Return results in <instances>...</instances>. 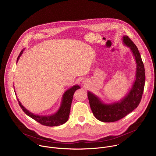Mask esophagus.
<instances>
[{
	"label": "esophagus",
	"mask_w": 156,
	"mask_h": 156,
	"mask_svg": "<svg viewBox=\"0 0 156 156\" xmlns=\"http://www.w3.org/2000/svg\"><path fill=\"white\" fill-rule=\"evenodd\" d=\"M82 83H83V84H85V83H86V81H85V80H83V82H82Z\"/></svg>",
	"instance_id": "esophagus-1"
}]
</instances>
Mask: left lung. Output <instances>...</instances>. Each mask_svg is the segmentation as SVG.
<instances>
[{
  "mask_svg": "<svg viewBox=\"0 0 156 156\" xmlns=\"http://www.w3.org/2000/svg\"><path fill=\"white\" fill-rule=\"evenodd\" d=\"M123 43L133 52L136 62L135 80L128 93L120 101L105 104L96 95L88 91V98L92 112L95 117L103 122L117 121L136 109L140 104L143 94L145 73L144 65L136 45L128 36H123Z\"/></svg>",
  "mask_w": 156,
  "mask_h": 156,
  "instance_id": "1",
  "label": "left lung"
}]
</instances>
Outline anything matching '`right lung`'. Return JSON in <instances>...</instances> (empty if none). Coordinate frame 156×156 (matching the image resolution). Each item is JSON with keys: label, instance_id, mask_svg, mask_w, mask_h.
<instances>
[{"label": "right lung", "instance_id": "obj_1", "mask_svg": "<svg viewBox=\"0 0 156 156\" xmlns=\"http://www.w3.org/2000/svg\"><path fill=\"white\" fill-rule=\"evenodd\" d=\"M23 51L24 50H23L21 51V52H20L17 59V62H16L17 63L20 57L22 55ZM79 88H80V86H79L78 85H74L71 88L67 90L64 93L62 96V102L58 110L55 113L49 115H39L34 114V113L27 109L20 103L19 99L17 98V99L20 108L27 115H28L29 117L33 119L34 120H35L36 121H37V122L40 123L43 125H45L47 126H55L61 125L68 121L74 93ZM15 94L16 95V93Z\"/></svg>", "mask_w": 156, "mask_h": 156}]
</instances>
